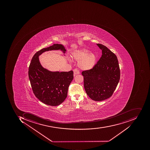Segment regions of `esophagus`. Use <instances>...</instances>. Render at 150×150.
I'll use <instances>...</instances> for the list:
<instances>
[{"mask_svg":"<svg viewBox=\"0 0 150 150\" xmlns=\"http://www.w3.org/2000/svg\"><path fill=\"white\" fill-rule=\"evenodd\" d=\"M74 75L75 76L76 75L79 74L80 71H79V70L77 69H75L74 70Z\"/></svg>","mask_w":150,"mask_h":150,"instance_id":"1","label":"esophagus"}]
</instances>
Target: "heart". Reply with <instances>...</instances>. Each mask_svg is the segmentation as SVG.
Wrapping results in <instances>:
<instances>
[{
    "instance_id": "1",
    "label": "heart",
    "mask_w": 150,
    "mask_h": 150,
    "mask_svg": "<svg viewBox=\"0 0 150 150\" xmlns=\"http://www.w3.org/2000/svg\"><path fill=\"white\" fill-rule=\"evenodd\" d=\"M87 49H81L76 50L73 54L74 59L79 61V67L84 70L91 69L95 66L96 61V55L94 54H89Z\"/></svg>"
}]
</instances>
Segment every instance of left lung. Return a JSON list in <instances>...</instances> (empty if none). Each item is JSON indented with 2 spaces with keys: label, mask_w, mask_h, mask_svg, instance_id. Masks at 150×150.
<instances>
[{
  "label": "left lung",
  "mask_w": 150,
  "mask_h": 150,
  "mask_svg": "<svg viewBox=\"0 0 150 150\" xmlns=\"http://www.w3.org/2000/svg\"><path fill=\"white\" fill-rule=\"evenodd\" d=\"M102 56L91 69L82 71L86 94L93 100L102 101L112 96L120 81L117 57L107 47L97 44Z\"/></svg>",
  "instance_id": "obj_1"
}]
</instances>
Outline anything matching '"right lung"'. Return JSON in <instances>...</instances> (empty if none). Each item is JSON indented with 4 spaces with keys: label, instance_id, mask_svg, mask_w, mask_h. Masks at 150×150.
Instances as JSON below:
<instances>
[{
    "label": "right lung",
    "instance_id": "right-lung-1",
    "mask_svg": "<svg viewBox=\"0 0 150 150\" xmlns=\"http://www.w3.org/2000/svg\"><path fill=\"white\" fill-rule=\"evenodd\" d=\"M60 50L65 54L64 45L55 44L36 52L32 58L29 67V79L35 97L49 105H59L67 96L68 89L74 79L73 71H52L43 68L39 56L45 51Z\"/></svg>",
    "mask_w": 150,
    "mask_h": 150
}]
</instances>
